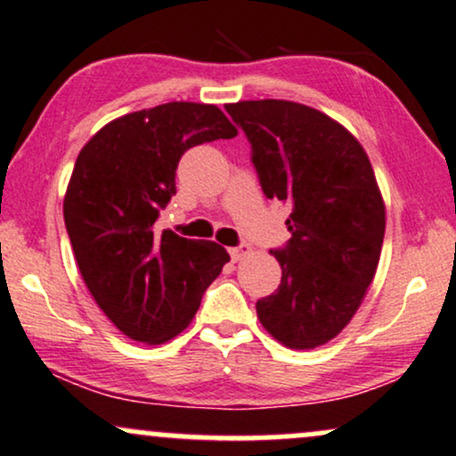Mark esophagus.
<instances>
[{
  "instance_id": "esophagus-1",
  "label": "esophagus",
  "mask_w": 456,
  "mask_h": 456,
  "mask_svg": "<svg viewBox=\"0 0 456 456\" xmlns=\"http://www.w3.org/2000/svg\"><path fill=\"white\" fill-rule=\"evenodd\" d=\"M228 251H230V257H232L234 262H239V260H243L247 254H249V247L240 245V247H232V249H228Z\"/></svg>"
}]
</instances>
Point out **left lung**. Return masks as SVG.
I'll list each match as a JSON object with an SVG mask.
<instances>
[{
  "instance_id": "8db88e82",
  "label": "left lung",
  "mask_w": 456,
  "mask_h": 456,
  "mask_svg": "<svg viewBox=\"0 0 456 456\" xmlns=\"http://www.w3.org/2000/svg\"><path fill=\"white\" fill-rule=\"evenodd\" d=\"M226 111L266 199L291 205L289 243L273 251L281 285L257 300V319L288 348H317L346 328L379 268L387 217L374 168L355 134L308 105L260 99Z\"/></svg>"
}]
</instances>
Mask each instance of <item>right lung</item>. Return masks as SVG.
Returning <instances> with one entry per match:
<instances>
[{
  "label": "right lung",
  "mask_w": 456,
  "mask_h": 456,
  "mask_svg": "<svg viewBox=\"0 0 456 456\" xmlns=\"http://www.w3.org/2000/svg\"><path fill=\"white\" fill-rule=\"evenodd\" d=\"M217 105L173 101L111 120L77 154L63 216L77 268L128 338L162 345L188 328L230 262L213 240L156 228L185 150L237 137Z\"/></svg>",
  "instance_id": "obj_1"
}]
</instances>
